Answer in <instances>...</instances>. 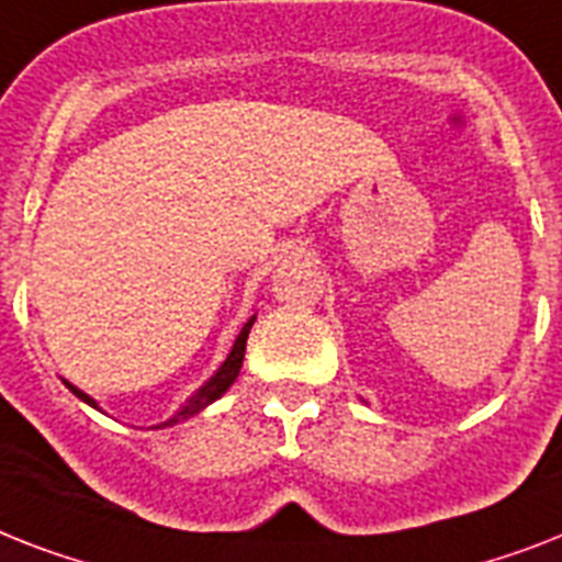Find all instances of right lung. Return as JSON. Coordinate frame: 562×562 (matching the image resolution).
I'll list each match as a JSON object with an SVG mask.
<instances>
[{
  "label": "right lung",
  "mask_w": 562,
  "mask_h": 562,
  "mask_svg": "<svg viewBox=\"0 0 562 562\" xmlns=\"http://www.w3.org/2000/svg\"><path fill=\"white\" fill-rule=\"evenodd\" d=\"M250 326H254V317H250V321L245 323V328H241V331H239L234 349H231L227 360H225V363H222V369H218L216 375L210 378V381L202 386V390L195 392L193 398L187 401L181 413L172 415L170 422H164V427H170V424H178V422H181V418H190V415H195V413H199V409H204V407H207V404H213V401H216L218 395H222V392L227 390V386L234 384L236 375H239V369H241V358H245V344H248ZM68 390L75 392L77 398H83L86 404H91V407H94V401H91L89 395H86V392H80V390H77V386H71V384H68Z\"/></svg>",
  "instance_id": "1"
}]
</instances>
